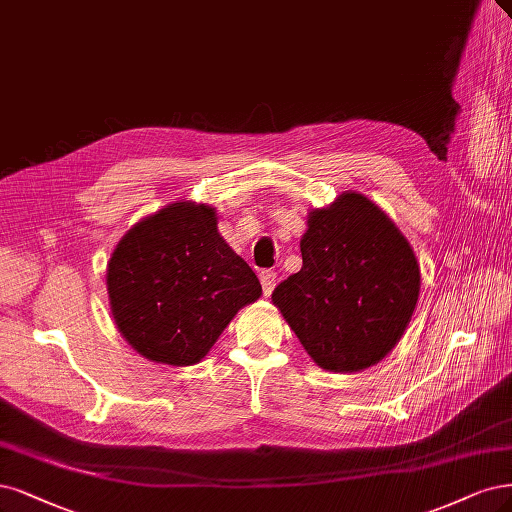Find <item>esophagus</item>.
<instances>
[{"instance_id": "obj_1", "label": "esophagus", "mask_w": 512, "mask_h": 512, "mask_svg": "<svg viewBox=\"0 0 512 512\" xmlns=\"http://www.w3.org/2000/svg\"><path fill=\"white\" fill-rule=\"evenodd\" d=\"M260 284H262L264 296H271V292H273L275 286H277V273H273V271H262V273H260Z\"/></svg>"}]
</instances>
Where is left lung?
Returning <instances> with one entry per match:
<instances>
[{
    "instance_id": "8db88e82",
    "label": "left lung",
    "mask_w": 512,
    "mask_h": 512,
    "mask_svg": "<svg viewBox=\"0 0 512 512\" xmlns=\"http://www.w3.org/2000/svg\"><path fill=\"white\" fill-rule=\"evenodd\" d=\"M303 267L273 290V305L311 360L358 373L383 360L417 305L419 264L398 226L360 192L309 211Z\"/></svg>"
}]
</instances>
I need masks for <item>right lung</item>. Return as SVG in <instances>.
Masks as SVG:
<instances>
[{
	"label": "right lung",
	"mask_w": 512,
	"mask_h": 512,
	"mask_svg": "<svg viewBox=\"0 0 512 512\" xmlns=\"http://www.w3.org/2000/svg\"><path fill=\"white\" fill-rule=\"evenodd\" d=\"M116 328L150 362H201L237 311L258 301L256 273L218 233L216 209L178 201L137 222L108 262Z\"/></svg>",
	"instance_id": "1"
}]
</instances>
